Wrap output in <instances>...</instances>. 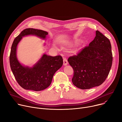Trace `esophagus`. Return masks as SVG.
Segmentation results:
<instances>
[{
	"instance_id": "1",
	"label": "esophagus",
	"mask_w": 122,
	"mask_h": 122,
	"mask_svg": "<svg viewBox=\"0 0 122 122\" xmlns=\"http://www.w3.org/2000/svg\"><path fill=\"white\" fill-rule=\"evenodd\" d=\"M68 64V61L65 57H63V65H67Z\"/></svg>"
}]
</instances>
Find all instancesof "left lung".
I'll list each match as a JSON object with an SVG mask.
<instances>
[{"instance_id":"obj_1","label":"left lung","mask_w":122,"mask_h":122,"mask_svg":"<svg viewBox=\"0 0 122 122\" xmlns=\"http://www.w3.org/2000/svg\"><path fill=\"white\" fill-rule=\"evenodd\" d=\"M112 61L110 41L97 30L94 39L88 46L68 59L74 70L73 85L81 89L101 85L109 73Z\"/></svg>"}]
</instances>
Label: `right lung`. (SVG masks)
Instances as JSON below:
<instances>
[{"mask_svg": "<svg viewBox=\"0 0 122 122\" xmlns=\"http://www.w3.org/2000/svg\"><path fill=\"white\" fill-rule=\"evenodd\" d=\"M48 34L42 30L26 29L15 38L12 43L9 57L10 67L19 85L25 89L38 92L46 88L50 85L55 73L63 65V58L60 55L53 57L43 54L32 67L22 65L17 59V48L23 37L31 35L46 40Z\"/></svg>", "mask_w": 122, "mask_h": 122, "instance_id": "right-lung-1", "label": "right lung"}]
</instances>
